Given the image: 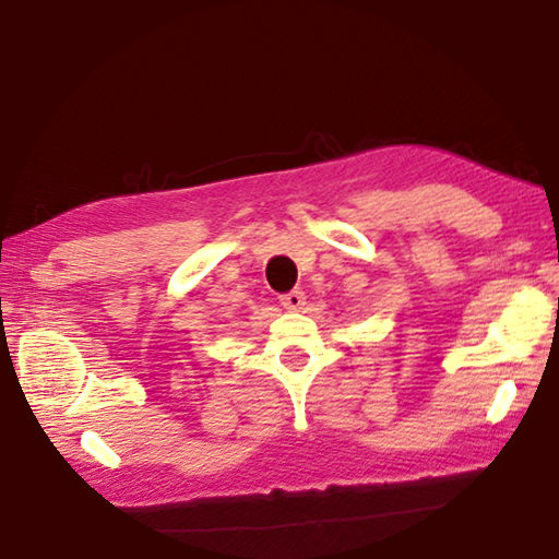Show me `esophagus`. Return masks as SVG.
Instances as JSON below:
<instances>
[{"instance_id": "34e87169", "label": "esophagus", "mask_w": 559, "mask_h": 559, "mask_svg": "<svg viewBox=\"0 0 559 559\" xmlns=\"http://www.w3.org/2000/svg\"><path fill=\"white\" fill-rule=\"evenodd\" d=\"M281 306L286 310H300L306 306V293L302 290H290L286 296H281Z\"/></svg>"}]
</instances>
